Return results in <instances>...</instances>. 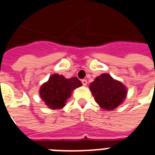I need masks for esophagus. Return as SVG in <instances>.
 I'll return each mask as SVG.
<instances>
[{
  "instance_id": "obj_1",
  "label": "esophagus",
  "mask_w": 155,
  "mask_h": 155,
  "mask_svg": "<svg viewBox=\"0 0 155 155\" xmlns=\"http://www.w3.org/2000/svg\"><path fill=\"white\" fill-rule=\"evenodd\" d=\"M81 82H82V84H83V85H84V86H85V85L87 84V81H86V80H82V81H81Z\"/></svg>"
}]
</instances>
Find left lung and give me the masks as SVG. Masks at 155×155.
Listing matches in <instances>:
<instances>
[{
	"instance_id": "obj_1",
	"label": "left lung",
	"mask_w": 155,
	"mask_h": 155,
	"mask_svg": "<svg viewBox=\"0 0 155 155\" xmlns=\"http://www.w3.org/2000/svg\"><path fill=\"white\" fill-rule=\"evenodd\" d=\"M90 89L97 104L108 110H112L122 104L127 94L126 87L105 73L95 78L91 83Z\"/></svg>"
}]
</instances>
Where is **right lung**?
<instances>
[{"instance_id":"1","label":"right lung","mask_w":155,"mask_h":155,"mask_svg":"<svg viewBox=\"0 0 155 155\" xmlns=\"http://www.w3.org/2000/svg\"><path fill=\"white\" fill-rule=\"evenodd\" d=\"M81 85L82 83L78 78L66 79L61 74H54L41 85L40 95L49 108L61 109L65 105L66 100L71 97L72 91Z\"/></svg>"}]
</instances>
